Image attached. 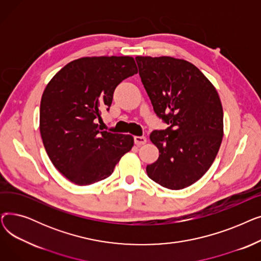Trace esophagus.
I'll list each match as a JSON object with an SVG mask.
<instances>
[{
	"instance_id": "esophagus-1",
	"label": "esophagus",
	"mask_w": 261,
	"mask_h": 261,
	"mask_svg": "<svg viewBox=\"0 0 261 261\" xmlns=\"http://www.w3.org/2000/svg\"><path fill=\"white\" fill-rule=\"evenodd\" d=\"M146 142H147V139L145 138V136H134V143H135V145L141 146V145L146 144Z\"/></svg>"
}]
</instances>
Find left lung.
I'll return each mask as SVG.
<instances>
[{
  "label": "left lung",
  "mask_w": 261,
  "mask_h": 261,
  "mask_svg": "<svg viewBox=\"0 0 261 261\" xmlns=\"http://www.w3.org/2000/svg\"><path fill=\"white\" fill-rule=\"evenodd\" d=\"M135 60L154 113L168 125L150 134L161 154L147 165V174L168 189L188 187L210 169L220 148V98L211 81L188 61L142 56Z\"/></svg>",
  "instance_id": "8db88e82"
}]
</instances>
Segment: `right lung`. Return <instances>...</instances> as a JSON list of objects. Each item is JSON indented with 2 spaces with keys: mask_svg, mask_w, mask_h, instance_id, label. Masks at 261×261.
Wrapping results in <instances>:
<instances>
[{
  "mask_svg": "<svg viewBox=\"0 0 261 261\" xmlns=\"http://www.w3.org/2000/svg\"><path fill=\"white\" fill-rule=\"evenodd\" d=\"M138 73L132 57H85L67 63L46 86L40 105V133L54 166L80 186L111 175L133 146L131 135L101 131L120 82Z\"/></svg>",
  "mask_w": 261,
  "mask_h": 261,
  "instance_id": "1",
  "label": "right lung"
}]
</instances>
